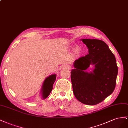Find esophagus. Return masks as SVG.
I'll list each match as a JSON object with an SVG mask.
<instances>
[{
	"instance_id": "esophagus-1",
	"label": "esophagus",
	"mask_w": 128,
	"mask_h": 128,
	"mask_svg": "<svg viewBox=\"0 0 128 128\" xmlns=\"http://www.w3.org/2000/svg\"><path fill=\"white\" fill-rule=\"evenodd\" d=\"M70 66L68 65H65L63 66V68L64 69H68V70H69V69H70Z\"/></svg>"
}]
</instances>
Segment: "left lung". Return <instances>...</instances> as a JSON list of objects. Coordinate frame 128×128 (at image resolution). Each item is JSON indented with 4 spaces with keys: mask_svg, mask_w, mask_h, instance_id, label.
Returning <instances> with one entry per match:
<instances>
[{
    "mask_svg": "<svg viewBox=\"0 0 128 128\" xmlns=\"http://www.w3.org/2000/svg\"><path fill=\"white\" fill-rule=\"evenodd\" d=\"M88 49V54L74 63L71 72L73 92L76 99L87 105L103 101L115 90L118 74L114 54L102 40L82 39ZM90 64L95 68L92 72L85 70Z\"/></svg>",
    "mask_w": 128,
    "mask_h": 128,
    "instance_id": "left-lung-1",
    "label": "left lung"
}]
</instances>
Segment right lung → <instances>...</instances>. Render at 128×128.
<instances>
[{"label": "right lung", "instance_id": "1", "mask_svg": "<svg viewBox=\"0 0 128 128\" xmlns=\"http://www.w3.org/2000/svg\"><path fill=\"white\" fill-rule=\"evenodd\" d=\"M56 79V74H52L46 78L43 82L42 88L43 98H46L52 90L53 85Z\"/></svg>", "mask_w": 128, "mask_h": 128}]
</instances>
